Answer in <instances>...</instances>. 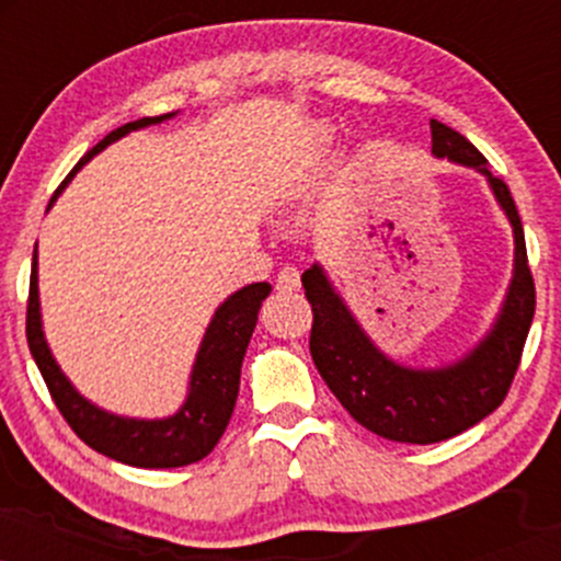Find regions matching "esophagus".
Instances as JSON below:
<instances>
[{
    "mask_svg": "<svg viewBox=\"0 0 561 561\" xmlns=\"http://www.w3.org/2000/svg\"><path fill=\"white\" fill-rule=\"evenodd\" d=\"M300 287V272L295 266H285L276 276V289H282V293H293V289Z\"/></svg>",
    "mask_w": 561,
    "mask_h": 561,
    "instance_id": "obj_1",
    "label": "esophagus"
}]
</instances>
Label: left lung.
Returning a JSON list of instances; mask_svg holds the SVG:
<instances>
[{
    "mask_svg": "<svg viewBox=\"0 0 561 561\" xmlns=\"http://www.w3.org/2000/svg\"><path fill=\"white\" fill-rule=\"evenodd\" d=\"M433 156L485 176L495 203L514 234V268L504 302L491 330L461 358L443 366H405L379 347L353 317L321 263L302 272L306 298L313 308L311 356L321 379L362 427L396 443H440L485 420L499 409L536 313V287L527 266L525 231L508 186L495 179L488 160L459 131L430 121Z\"/></svg>",
    "mask_w": 561,
    "mask_h": 561,
    "instance_id": "8db88e82",
    "label": "left lung"
}]
</instances>
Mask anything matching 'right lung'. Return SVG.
Listing matches in <instances>:
<instances>
[{"label": "right lung", "instance_id": "right-lung-1", "mask_svg": "<svg viewBox=\"0 0 561 561\" xmlns=\"http://www.w3.org/2000/svg\"><path fill=\"white\" fill-rule=\"evenodd\" d=\"M179 113V111H176ZM176 113L156 115V118H139L124 124L107 134L100 145L83 156L76 169L68 173L66 182L49 199V208L55 205L57 195L70 184V179L79 173L94 156H100L107 145L124 139L126 134L139 131V128L163 124ZM47 208V210H49ZM272 285L268 282H253L237 293H231L216 313L210 324L205 327L203 340H199L195 364L190 371V388H186L184 403L179 411L163 420H137V416H121L105 411L83 398L76 385L66 377L60 364L55 362L53 347L44 337L42 324V302H38V261L34 250V268H31V293H28V317H25V334H28L31 356L47 382L53 401L73 433L87 443L89 448L111 456L121 465L145 467V469H171L186 467L208 456L221 440L224 430L234 411L237 392H240V371L242 358L248 351L250 337H253L255 321H259L261 302L268 298Z\"/></svg>", "mask_w": 561, "mask_h": 561}]
</instances>
